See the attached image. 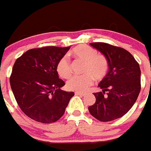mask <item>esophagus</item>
<instances>
[{"mask_svg": "<svg viewBox=\"0 0 151 151\" xmlns=\"http://www.w3.org/2000/svg\"><path fill=\"white\" fill-rule=\"evenodd\" d=\"M75 94L78 95V96H85V93H84V92H76Z\"/></svg>", "mask_w": 151, "mask_h": 151, "instance_id": "esophagus-1", "label": "esophagus"}]
</instances>
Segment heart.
<instances>
[{
    "label": "heart",
    "instance_id": "1",
    "mask_svg": "<svg viewBox=\"0 0 151 151\" xmlns=\"http://www.w3.org/2000/svg\"><path fill=\"white\" fill-rule=\"evenodd\" d=\"M77 60L85 62L83 66V75L73 76L66 82L69 90L83 92L91 86L93 79L103 80L109 69L108 60L105 55L99 54L96 49L86 45H81L73 48L69 52ZM56 71L59 77L66 79L71 75L70 62L67 56H63L56 64Z\"/></svg>",
    "mask_w": 151,
    "mask_h": 151
}]
</instances>
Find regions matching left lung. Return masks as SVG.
I'll list each match as a JSON object with an SVG mask.
<instances>
[{
    "instance_id": "obj_1",
    "label": "left lung",
    "mask_w": 151,
    "mask_h": 151,
    "mask_svg": "<svg viewBox=\"0 0 151 151\" xmlns=\"http://www.w3.org/2000/svg\"><path fill=\"white\" fill-rule=\"evenodd\" d=\"M90 45L106 57L109 71L99 84L103 91L94 93L96 103L88 110L100 122L114 121L127 114L138 98L141 89L139 65L124 48L104 42Z\"/></svg>"
}]
</instances>
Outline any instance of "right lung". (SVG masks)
<instances>
[{
  "label": "right lung",
  "instance_id": "1",
  "mask_svg": "<svg viewBox=\"0 0 151 151\" xmlns=\"http://www.w3.org/2000/svg\"><path fill=\"white\" fill-rule=\"evenodd\" d=\"M70 48H32L15 60L11 88L19 106L29 118L48 124L64 114L74 93L60 89L65 82L59 78L56 64Z\"/></svg>",
  "mask_w": 151,
  "mask_h": 151
}]
</instances>
